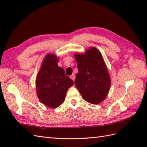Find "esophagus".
<instances>
[{"label": "esophagus", "instance_id": "34e87169", "mask_svg": "<svg viewBox=\"0 0 147 147\" xmlns=\"http://www.w3.org/2000/svg\"><path fill=\"white\" fill-rule=\"evenodd\" d=\"M70 78H71L72 80L74 81V80H75V75H74V74H72V75L70 76Z\"/></svg>", "mask_w": 147, "mask_h": 147}]
</instances>
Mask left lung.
<instances>
[{"label": "left lung", "mask_w": 147, "mask_h": 147, "mask_svg": "<svg viewBox=\"0 0 147 147\" xmlns=\"http://www.w3.org/2000/svg\"><path fill=\"white\" fill-rule=\"evenodd\" d=\"M78 64L75 85L83 98L92 104L101 103L108 95L111 79L100 52L92 47L85 53H74Z\"/></svg>", "instance_id": "left-lung-1"}]
</instances>
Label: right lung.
I'll return each instance as SVG.
<instances>
[{"instance_id":"1","label":"right lung","mask_w":147,"mask_h":147,"mask_svg":"<svg viewBox=\"0 0 147 147\" xmlns=\"http://www.w3.org/2000/svg\"><path fill=\"white\" fill-rule=\"evenodd\" d=\"M59 57L52 53L45 55L36 78V94L40 101L51 108H57L64 102L68 88L73 81L58 66Z\"/></svg>"}]
</instances>
